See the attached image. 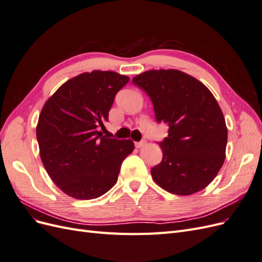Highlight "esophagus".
Masks as SVG:
<instances>
[{
    "label": "esophagus",
    "mask_w": 262,
    "mask_h": 262,
    "mask_svg": "<svg viewBox=\"0 0 262 262\" xmlns=\"http://www.w3.org/2000/svg\"><path fill=\"white\" fill-rule=\"evenodd\" d=\"M145 144H146V141H145V140L140 141V142H137V143H136V147H137V148H140V147H142V146H144Z\"/></svg>",
    "instance_id": "1"
}]
</instances>
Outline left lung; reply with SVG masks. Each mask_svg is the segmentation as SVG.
I'll return each mask as SVG.
<instances>
[{
    "label": "left lung",
    "mask_w": 262,
    "mask_h": 262,
    "mask_svg": "<svg viewBox=\"0 0 262 262\" xmlns=\"http://www.w3.org/2000/svg\"><path fill=\"white\" fill-rule=\"evenodd\" d=\"M154 106L157 122L169 125L158 142L162 162L150 169L156 184L173 194L204 189L225 161L227 128L213 94L196 78L178 70H150L132 78Z\"/></svg>",
    "instance_id": "obj_1"
}]
</instances>
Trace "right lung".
I'll use <instances>...</instances> for the list:
<instances>
[{"label": "right lung", "mask_w": 262, "mask_h": 262, "mask_svg": "<svg viewBox=\"0 0 262 262\" xmlns=\"http://www.w3.org/2000/svg\"><path fill=\"white\" fill-rule=\"evenodd\" d=\"M130 78L112 71H93L71 78L47 100L37 124L45 168L63 192L78 200L105 194L118 180L131 140L104 136L116 94Z\"/></svg>", "instance_id": "1"}]
</instances>
